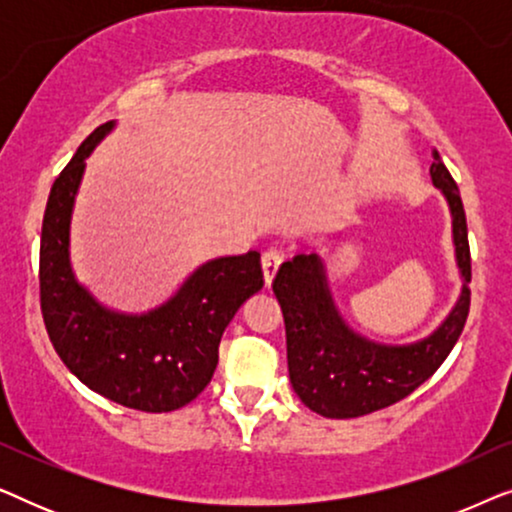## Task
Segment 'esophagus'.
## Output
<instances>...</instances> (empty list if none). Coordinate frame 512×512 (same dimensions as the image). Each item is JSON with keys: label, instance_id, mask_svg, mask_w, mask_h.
Here are the masks:
<instances>
[{"label": "esophagus", "instance_id": "esophagus-1", "mask_svg": "<svg viewBox=\"0 0 512 512\" xmlns=\"http://www.w3.org/2000/svg\"><path fill=\"white\" fill-rule=\"evenodd\" d=\"M282 261H284V256H282V251L279 249H268L263 254V258H261V263H263V277H265V284H272V279H275V275H277V270H279V265H282Z\"/></svg>", "mask_w": 512, "mask_h": 512}]
</instances>
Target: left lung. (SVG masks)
<instances>
[{"label": "left lung", "mask_w": 512, "mask_h": 512, "mask_svg": "<svg viewBox=\"0 0 512 512\" xmlns=\"http://www.w3.org/2000/svg\"><path fill=\"white\" fill-rule=\"evenodd\" d=\"M431 181L450 207L461 291L447 317L426 338L408 345H384L356 333L335 305L326 263L317 254H300L282 263L272 282L284 314L291 387L321 417H361L410 396L436 373L464 331L471 305L466 214L459 188L438 151H433Z\"/></svg>", "instance_id": "left-lung-1"}]
</instances>
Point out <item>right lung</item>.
<instances>
[{
    "instance_id": "obj_1",
    "label": "right lung",
    "mask_w": 512,
    "mask_h": 512,
    "mask_svg": "<svg viewBox=\"0 0 512 512\" xmlns=\"http://www.w3.org/2000/svg\"><path fill=\"white\" fill-rule=\"evenodd\" d=\"M114 123L100 125L55 179L41 226V312L55 352L88 389L142 412H172L212 380L219 342L235 312L263 289L261 254L202 263L165 303L121 312L74 275L69 230L86 160Z\"/></svg>"
}]
</instances>
